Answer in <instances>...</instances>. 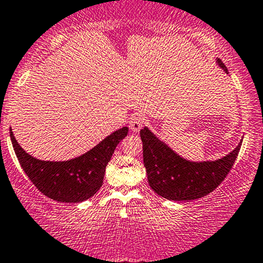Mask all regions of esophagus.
Returning <instances> with one entry per match:
<instances>
[{
    "label": "esophagus",
    "mask_w": 263,
    "mask_h": 263,
    "mask_svg": "<svg viewBox=\"0 0 263 263\" xmlns=\"http://www.w3.org/2000/svg\"><path fill=\"white\" fill-rule=\"evenodd\" d=\"M143 124H144V121H143V119L139 115L134 116V118L129 119L128 121L129 128H131L132 132H138L139 129L143 127Z\"/></svg>",
    "instance_id": "esophagus-1"
}]
</instances>
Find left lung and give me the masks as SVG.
<instances>
[{"mask_svg":"<svg viewBox=\"0 0 263 263\" xmlns=\"http://www.w3.org/2000/svg\"><path fill=\"white\" fill-rule=\"evenodd\" d=\"M218 66L228 74L221 59ZM143 162L153 191L167 200H194L208 195L222 183L240 151V143L223 158L214 161H191L172 151L148 127L141 129Z\"/></svg>","mask_w":263,"mask_h":263,"instance_id":"1","label":"left lung"}]
</instances>
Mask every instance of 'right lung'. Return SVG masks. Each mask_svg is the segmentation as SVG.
Returning a JSON list of instances; mask_svg holds the SVG:
<instances>
[{
    "label": "right lung",
    "mask_w": 263,
    "mask_h": 263,
    "mask_svg": "<svg viewBox=\"0 0 263 263\" xmlns=\"http://www.w3.org/2000/svg\"><path fill=\"white\" fill-rule=\"evenodd\" d=\"M127 132L128 127L118 129L91 151L66 161H43L29 155L18 144L12 128L11 141L23 170L42 194L55 201L81 202L102 187L105 167Z\"/></svg>",
    "instance_id": "add662e5"
}]
</instances>
